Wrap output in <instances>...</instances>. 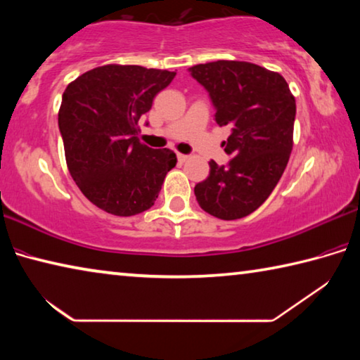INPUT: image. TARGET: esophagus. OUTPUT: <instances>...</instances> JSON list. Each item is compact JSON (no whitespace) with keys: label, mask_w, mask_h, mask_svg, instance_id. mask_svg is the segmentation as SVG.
<instances>
[{"label":"esophagus","mask_w":360,"mask_h":360,"mask_svg":"<svg viewBox=\"0 0 360 360\" xmlns=\"http://www.w3.org/2000/svg\"><path fill=\"white\" fill-rule=\"evenodd\" d=\"M178 160H179L181 163H184L186 160H188V155H186V154H179V152H178Z\"/></svg>","instance_id":"34e87169"}]
</instances>
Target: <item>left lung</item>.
<instances>
[{"label":"left lung","mask_w":360,"mask_h":360,"mask_svg":"<svg viewBox=\"0 0 360 360\" xmlns=\"http://www.w3.org/2000/svg\"><path fill=\"white\" fill-rule=\"evenodd\" d=\"M191 75L208 90L229 165L210 162V176L195 186L198 205L224 221L246 217L270 197L288 165L294 138L295 98L279 72L249 62L217 60Z\"/></svg>","instance_id":"1"}]
</instances>
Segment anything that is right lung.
<instances>
[{
  "label": "right lung",
  "mask_w": 360,
  "mask_h": 360,
  "mask_svg": "<svg viewBox=\"0 0 360 360\" xmlns=\"http://www.w3.org/2000/svg\"><path fill=\"white\" fill-rule=\"evenodd\" d=\"M174 71L105 65L68 84L58 111L66 165L100 210L129 217L155 203L176 154L139 143L138 120Z\"/></svg>",
  "instance_id": "right-lung-1"
}]
</instances>
